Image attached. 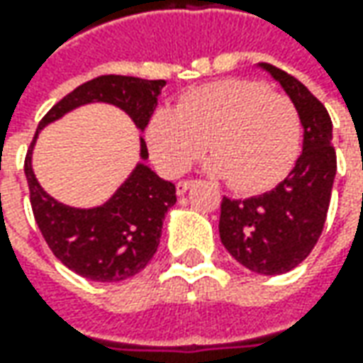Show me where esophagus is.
<instances>
[{"label":"esophagus","instance_id":"obj_1","mask_svg":"<svg viewBox=\"0 0 363 363\" xmlns=\"http://www.w3.org/2000/svg\"><path fill=\"white\" fill-rule=\"evenodd\" d=\"M194 186V182L191 179H182V182H177V186H175V191H177V196H184L189 188Z\"/></svg>","mask_w":363,"mask_h":363}]
</instances>
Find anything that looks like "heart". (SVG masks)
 I'll list each match as a JSON object with an SVG mask.
<instances>
[{"mask_svg":"<svg viewBox=\"0 0 363 363\" xmlns=\"http://www.w3.org/2000/svg\"><path fill=\"white\" fill-rule=\"evenodd\" d=\"M206 167L238 191L279 184L301 149L295 103L258 80L226 78L186 92L147 125L151 155L165 174H184L206 149Z\"/></svg>","mask_w":363,"mask_h":363,"instance_id":"b5f03b06","label":"heart"}]
</instances>
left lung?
Segmentation results:
<instances>
[{
	"label": "left lung",
	"instance_id": "left-lung-1",
	"mask_svg": "<svg viewBox=\"0 0 363 363\" xmlns=\"http://www.w3.org/2000/svg\"><path fill=\"white\" fill-rule=\"evenodd\" d=\"M291 96L303 125V153L291 174L271 191L248 200L224 198L220 240L248 271L283 274L309 257L328 218L337 172L331 119L305 84L285 70L262 64Z\"/></svg>",
	"mask_w": 363,
	"mask_h": 363
}]
</instances>
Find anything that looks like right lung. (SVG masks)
I'll use <instances>...</instances> for the list:
<instances>
[{"instance_id":"add662e5","label":"right lung","mask_w":363,"mask_h":363,"mask_svg":"<svg viewBox=\"0 0 363 363\" xmlns=\"http://www.w3.org/2000/svg\"><path fill=\"white\" fill-rule=\"evenodd\" d=\"M165 80L105 74L68 92L40 121L38 131L86 103H111L123 108L139 129L151 119ZM23 161L35 224L54 257L84 279L117 283L135 277L157 252L161 226L175 203V186L139 163L115 196L99 208H72L48 196L32 172V147ZM141 139V157L147 160Z\"/></svg>"}]
</instances>
